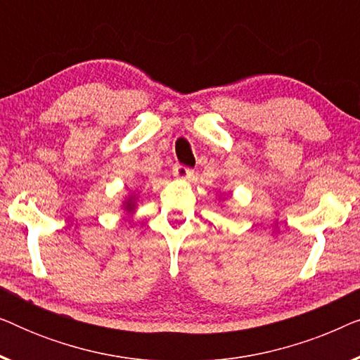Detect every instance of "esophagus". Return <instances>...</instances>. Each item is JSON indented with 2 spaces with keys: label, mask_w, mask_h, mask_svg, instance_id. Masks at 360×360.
<instances>
[{
  "label": "esophagus",
  "mask_w": 360,
  "mask_h": 360,
  "mask_svg": "<svg viewBox=\"0 0 360 360\" xmlns=\"http://www.w3.org/2000/svg\"><path fill=\"white\" fill-rule=\"evenodd\" d=\"M172 174H174L175 179L179 180H190L191 176H193V170L185 165H175L174 170H172Z\"/></svg>",
  "instance_id": "34e87169"
}]
</instances>
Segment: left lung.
Masks as SVG:
<instances>
[{
    "label": "left lung",
    "mask_w": 360,
    "mask_h": 360,
    "mask_svg": "<svg viewBox=\"0 0 360 360\" xmlns=\"http://www.w3.org/2000/svg\"><path fill=\"white\" fill-rule=\"evenodd\" d=\"M221 196H223V193H219V200H221Z\"/></svg>",
    "instance_id": "1"
}]
</instances>
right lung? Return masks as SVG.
I'll use <instances>...</instances> for the list:
<instances>
[{"label": "right lung", "mask_w": 360, "mask_h": 360, "mask_svg": "<svg viewBox=\"0 0 360 360\" xmlns=\"http://www.w3.org/2000/svg\"><path fill=\"white\" fill-rule=\"evenodd\" d=\"M137 200H139V191H132L127 196H124V200L121 201V208L126 214H134L137 210Z\"/></svg>", "instance_id": "obj_1"}]
</instances>
